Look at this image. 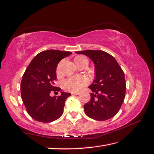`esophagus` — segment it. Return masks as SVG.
Wrapping results in <instances>:
<instances>
[{"label": "esophagus", "mask_w": 154, "mask_h": 154, "mask_svg": "<svg viewBox=\"0 0 154 154\" xmlns=\"http://www.w3.org/2000/svg\"><path fill=\"white\" fill-rule=\"evenodd\" d=\"M71 94H72V95H79V92H72Z\"/></svg>", "instance_id": "34e87169"}]
</instances>
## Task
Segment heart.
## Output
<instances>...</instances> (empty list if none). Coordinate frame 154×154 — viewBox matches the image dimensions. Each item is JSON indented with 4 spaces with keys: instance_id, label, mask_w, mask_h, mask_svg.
<instances>
[{
    "instance_id": "obj_1",
    "label": "heart",
    "mask_w": 154,
    "mask_h": 154,
    "mask_svg": "<svg viewBox=\"0 0 154 154\" xmlns=\"http://www.w3.org/2000/svg\"><path fill=\"white\" fill-rule=\"evenodd\" d=\"M84 56H77L75 61H81L85 58ZM59 66L57 69V73H59ZM89 83V79L85 75L71 76L64 79L62 82V86L65 90L71 92H77Z\"/></svg>"
}]
</instances>
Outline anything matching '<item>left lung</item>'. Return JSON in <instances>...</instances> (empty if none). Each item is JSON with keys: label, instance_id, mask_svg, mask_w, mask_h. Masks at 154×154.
<instances>
[{"label": "left lung", "instance_id": "obj_1", "mask_svg": "<svg viewBox=\"0 0 154 154\" xmlns=\"http://www.w3.org/2000/svg\"><path fill=\"white\" fill-rule=\"evenodd\" d=\"M88 56L94 64L96 77L88 88L91 100L84 105L87 116L97 121H106L119 112L125 96L126 82L123 71L114 57L102 51L76 52Z\"/></svg>", "mask_w": 154, "mask_h": 154}]
</instances>
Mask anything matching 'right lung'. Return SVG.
<instances>
[{
    "label": "right lung",
    "instance_id": "add662e5",
    "mask_svg": "<svg viewBox=\"0 0 154 154\" xmlns=\"http://www.w3.org/2000/svg\"><path fill=\"white\" fill-rule=\"evenodd\" d=\"M71 54L55 50L42 51L27 67L21 82V95L28 114L35 120L50 123L62 115L65 102L71 94L60 92V96L52 97L51 93L61 91L54 86L56 67L61 60Z\"/></svg>",
    "mask_w": 154,
    "mask_h": 154
}]
</instances>
